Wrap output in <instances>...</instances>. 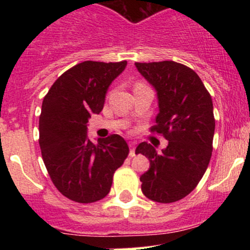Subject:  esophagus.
<instances>
[{
	"instance_id": "34e87169",
	"label": "esophagus",
	"mask_w": 250,
	"mask_h": 250,
	"mask_svg": "<svg viewBox=\"0 0 250 250\" xmlns=\"http://www.w3.org/2000/svg\"><path fill=\"white\" fill-rule=\"evenodd\" d=\"M129 148H130L129 156H130V157H134V156H135V143H134V141H130Z\"/></svg>"
}]
</instances>
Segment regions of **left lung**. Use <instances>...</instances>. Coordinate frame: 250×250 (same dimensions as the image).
I'll list each match as a JSON object with an SVG mask.
<instances>
[{
	"instance_id": "left-lung-1",
	"label": "left lung",
	"mask_w": 250,
	"mask_h": 250,
	"mask_svg": "<svg viewBox=\"0 0 250 250\" xmlns=\"http://www.w3.org/2000/svg\"><path fill=\"white\" fill-rule=\"evenodd\" d=\"M135 67L157 94L152 130L168 140L161 152L146 141L138 145L135 153L150 161L140 176L141 191L155 202L172 203L188 196L208 168L215 129L213 102L198 75L185 65L165 60L135 62Z\"/></svg>"
}]
</instances>
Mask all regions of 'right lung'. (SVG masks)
<instances>
[{"label": "right lung", "instance_id": "right-lung-1", "mask_svg": "<svg viewBox=\"0 0 250 250\" xmlns=\"http://www.w3.org/2000/svg\"><path fill=\"white\" fill-rule=\"evenodd\" d=\"M127 62L87 60L50 87L40 116V147L55 188L69 200L92 203L110 192L112 176L129 147L118 134L93 144L87 135L92 115L102 112L107 89Z\"/></svg>", "mask_w": 250, "mask_h": 250}]
</instances>
